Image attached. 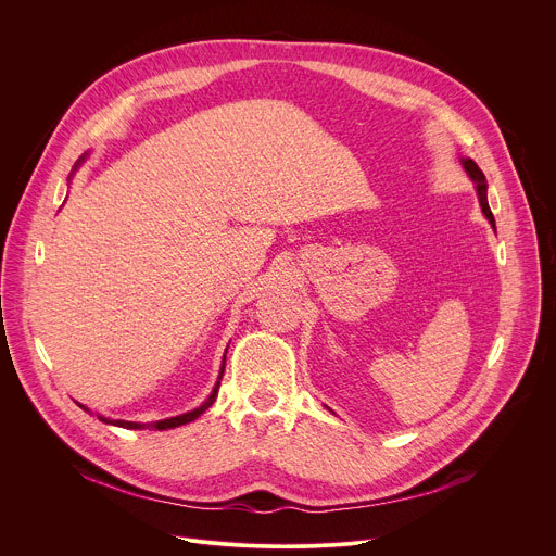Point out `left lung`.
<instances>
[{
    "label": "left lung",
    "mask_w": 556,
    "mask_h": 556,
    "mask_svg": "<svg viewBox=\"0 0 556 556\" xmlns=\"http://www.w3.org/2000/svg\"><path fill=\"white\" fill-rule=\"evenodd\" d=\"M462 167L464 172L468 174V178L475 182V189H478V195H480V204H482V211L484 215L489 217V222L495 226V217L491 213V206H489V198H486V191H489V185H486V178L482 174V169L475 165V161H470V157H462Z\"/></svg>",
    "instance_id": "obj_1"
}]
</instances>
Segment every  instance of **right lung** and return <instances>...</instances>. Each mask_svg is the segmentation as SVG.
<instances>
[{
    "label": "right lung",
    "instance_id": "1",
    "mask_svg": "<svg viewBox=\"0 0 556 556\" xmlns=\"http://www.w3.org/2000/svg\"><path fill=\"white\" fill-rule=\"evenodd\" d=\"M78 161H84V157H78ZM224 361H226V356H224ZM224 361H222V369H219V376H217V382H215L211 395H208V399H206L198 409H193V412H187V414H182V416H174V418H167V420H157V422H127V420H110V418H105V416H99V420H101V422H108V425H114V427H123V429H155V431H165V429H174V427L193 422V420L200 418V416L215 403V399H217L219 380H222L224 365H226ZM81 407H84V405H81ZM84 409H86V407H84ZM86 412H88V409H86Z\"/></svg>",
    "mask_w": 556,
    "mask_h": 556
}]
</instances>
